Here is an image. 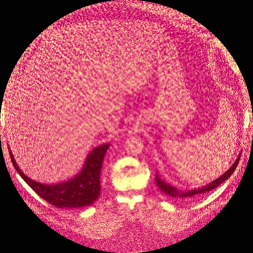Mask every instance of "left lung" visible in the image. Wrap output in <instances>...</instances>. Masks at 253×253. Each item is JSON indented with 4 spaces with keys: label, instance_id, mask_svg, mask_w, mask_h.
<instances>
[{
    "label": "left lung",
    "instance_id": "left-lung-1",
    "mask_svg": "<svg viewBox=\"0 0 253 253\" xmlns=\"http://www.w3.org/2000/svg\"><path fill=\"white\" fill-rule=\"evenodd\" d=\"M239 159L240 157L236 160V162L233 164L232 168H230L226 173L223 174L221 177H218L216 180H214L212 182H210L209 185L207 186H203L201 188H198V189H192V190H178L177 188L173 187V186H169V184H166L165 181H163L162 179H160L158 176H155V184L160 188L161 190H162L166 195H169V197H173V198H177V199H181V200H188V199H191V198H195L198 195H201V193H206L213 190L214 188H216L218 185H221L223 181L227 180L228 177L232 175L236 168H237L238 162H239Z\"/></svg>",
    "mask_w": 253,
    "mask_h": 253
}]
</instances>
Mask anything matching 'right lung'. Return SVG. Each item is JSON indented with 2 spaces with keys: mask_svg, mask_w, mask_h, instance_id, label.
<instances>
[{
  "mask_svg": "<svg viewBox=\"0 0 253 253\" xmlns=\"http://www.w3.org/2000/svg\"><path fill=\"white\" fill-rule=\"evenodd\" d=\"M109 146L102 144L94 148L88 155L82 173L71 180L53 186L31 180L19 169L12 152H9V158L21 178L46 202L56 208H80L92 204L100 195V173Z\"/></svg>",
  "mask_w": 253,
  "mask_h": 253,
  "instance_id": "obj_1",
  "label": "right lung"
}]
</instances>
